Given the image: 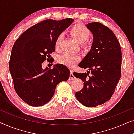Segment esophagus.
<instances>
[{"label":"esophagus","mask_w":134,"mask_h":134,"mask_svg":"<svg viewBox=\"0 0 134 134\" xmlns=\"http://www.w3.org/2000/svg\"><path fill=\"white\" fill-rule=\"evenodd\" d=\"M75 79V77H74V75H73L72 71H70V74H69V80H72L73 79Z\"/></svg>","instance_id":"1"}]
</instances>
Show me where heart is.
<instances>
[{
  "mask_svg": "<svg viewBox=\"0 0 134 134\" xmlns=\"http://www.w3.org/2000/svg\"><path fill=\"white\" fill-rule=\"evenodd\" d=\"M70 34L75 40L80 42L83 48L87 49L90 47V42L88 39L90 36L91 32L88 28L83 24L77 23L73 25L70 30ZM63 38V35L62 34H60L57 38L55 43V47L57 50L60 48ZM79 60V56L71 54H64L57 58L58 63L69 67H72Z\"/></svg>",
  "mask_w": 134,
  "mask_h": 134,
  "instance_id": "b5f03b06",
  "label": "heart"
}]
</instances>
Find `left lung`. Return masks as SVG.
Listing matches in <instances>:
<instances>
[{
    "mask_svg": "<svg viewBox=\"0 0 134 134\" xmlns=\"http://www.w3.org/2000/svg\"><path fill=\"white\" fill-rule=\"evenodd\" d=\"M93 34L91 50L79 66L87 73L73 72L83 82V87L76 97L86 107H93L111 98L121 77V49L118 39L109 27L98 22L88 23Z\"/></svg>",
    "mask_w": 134,
    "mask_h": 134,
    "instance_id": "left-lung-1",
    "label": "left lung"
}]
</instances>
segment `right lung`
<instances>
[{"mask_svg": "<svg viewBox=\"0 0 134 134\" xmlns=\"http://www.w3.org/2000/svg\"><path fill=\"white\" fill-rule=\"evenodd\" d=\"M74 19H46L33 25L16 40L13 46L9 68L16 93L31 106L44 105L54 96L60 82L69 79V70L62 64L43 69L44 61L55 51L57 36Z\"/></svg>", "mask_w": 134, "mask_h": 134, "instance_id": "1", "label": "right lung"}]
</instances>
